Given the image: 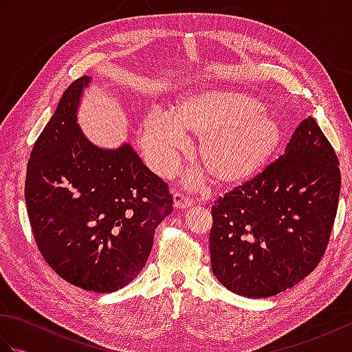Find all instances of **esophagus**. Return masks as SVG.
Returning a JSON list of instances; mask_svg holds the SVG:
<instances>
[{
  "label": "esophagus",
  "instance_id": "obj_1",
  "mask_svg": "<svg viewBox=\"0 0 352 352\" xmlns=\"http://www.w3.org/2000/svg\"><path fill=\"white\" fill-rule=\"evenodd\" d=\"M192 206V199L184 197L183 193H174V207L184 210V208H189Z\"/></svg>",
  "mask_w": 352,
  "mask_h": 352
}]
</instances>
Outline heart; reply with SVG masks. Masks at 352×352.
I'll list each match as a JSON object with an SVG mask.
<instances>
[{"instance_id": "b5f03b06", "label": "heart", "mask_w": 352, "mask_h": 352, "mask_svg": "<svg viewBox=\"0 0 352 352\" xmlns=\"http://www.w3.org/2000/svg\"><path fill=\"white\" fill-rule=\"evenodd\" d=\"M199 138L197 160L221 188L248 182L265 168L281 142V125L252 96L227 87H203L182 96L172 107L151 110L140 122V139L159 172L174 166L184 140Z\"/></svg>"}]
</instances>
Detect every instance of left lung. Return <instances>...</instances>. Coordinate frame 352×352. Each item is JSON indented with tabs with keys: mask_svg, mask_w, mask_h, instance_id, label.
<instances>
[{
	"mask_svg": "<svg viewBox=\"0 0 352 352\" xmlns=\"http://www.w3.org/2000/svg\"><path fill=\"white\" fill-rule=\"evenodd\" d=\"M339 193L338 155L309 116L283 155L212 206L216 278L246 298L294 287L324 256Z\"/></svg>",
	"mask_w": 352,
	"mask_h": 352,
	"instance_id": "1",
	"label": "left lung"
}]
</instances>
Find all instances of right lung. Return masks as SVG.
<instances>
[{"mask_svg": "<svg viewBox=\"0 0 352 352\" xmlns=\"http://www.w3.org/2000/svg\"><path fill=\"white\" fill-rule=\"evenodd\" d=\"M91 77H80L37 138L25 177L33 236L58 276L109 294L144 269L157 226L172 213L168 184L130 144L106 149L89 142L77 110Z\"/></svg>", "mask_w": 352, "mask_h": 352, "instance_id": "add662e5", "label": "right lung"}]
</instances>
